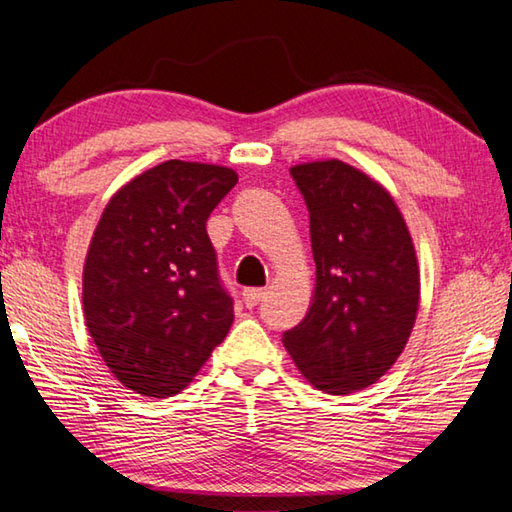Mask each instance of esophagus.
Here are the masks:
<instances>
[{
    "label": "esophagus",
    "instance_id": "obj_1",
    "mask_svg": "<svg viewBox=\"0 0 512 512\" xmlns=\"http://www.w3.org/2000/svg\"><path fill=\"white\" fill-rule=\"evenodd\" d=\"M264 295H266V290H264V288H246L244 293H242V297H244V304H246L248 308H253V306H257L259 302H262Z\"/></svg>",
    "mask_w": 512,
    "mask_h": 512
}]
</instances>
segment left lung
Here are the masks:
<instances>
[{"instance_id": "8db88e82", "label": "left lung", "mask_w": 512, "mask_h": 512, "mask_svg": "<svg viewBox=\"0 0 512 512\" xmlns=\"http://www.w3.org/2000/svg\"><path fill=\"white\" fill-rule=\"evenodd\" d=\"M310 215L315 295L284 333L315 388L348 395L397 362L419 308V266L388 190L355 166L326 159L290 168Z\"/></svg>"}]
</instances>
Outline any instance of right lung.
Returning a JSON list of instances; mask_svg holds the SVG:
<instances>
[{
	"instance_id": "right-lung-1",
	"label": "right lung",
	"mask_w": 512,
	"mask_h": 512,
	"mask_svg": "<svg viewBox=\"0 0 512 512\" xmlns=\"http://www.w3.org/2000/svg\"><path fill=\"white\" fill-rule=\"evenodd\" d=\"M237 184L233 168L168 159L110 197L88 246V333L139 395L184 390L233 324L206 219Z\"/></svg>"
}]
</instances>
